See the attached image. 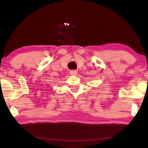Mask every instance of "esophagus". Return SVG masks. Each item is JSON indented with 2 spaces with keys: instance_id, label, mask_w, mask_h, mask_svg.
<instances>
[{
  "instance_id": "esophagus-1",
  "label": "esophagus",
  "mask_w": 148,
  "mask_h": 148,
  "mask_svg": "<svg viewBox=\"0 0 148 148\" xmlns=\"http://www.w3.org/2000/svg\"><path fill=\"white\" fill-rule=\"evenodd\" d=\"M70 74L72 75V76H77V72L76 71H71V72H70Z\"/></svg>"
}]
</instances>
